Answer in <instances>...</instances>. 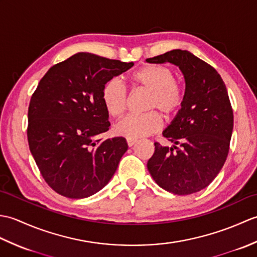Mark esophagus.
Segmentation results:
<instances>
[{
	"label": "esophagus",
	"instance_id": "esophagus-1",
	"mask_svg": "<svg viewBox=\"0 0 257 257\" xmlns=\"http://www.w3.org/2000/svg\"><path fill=\"white\" fill-rule=\"evenodd\" d=\"M136 143H137V139H134V138H127V144L129 147H133Z\"/></svg>",
	"mask_w": 257,
	"mask_h": 257
}]
</instances>
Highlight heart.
<instances>
[{
	"mask_svg": "<svg viewBox=\"0 0 257 257\" xmlns=\"http://www.w3.org/2000/svg\"><path fill=\"white\" fill-rule=\"evenodd\" d=\"M132 79L138 88L150 92L146 110L160 111L163 117L170 119L183 106L184 90L176 81V73L170 67L146 65L136 70ZM101 99L109 116L120 118L127 110L129 100L127 87L119 78L109 79L102 88ZM157 111L129 114L116 124L114 132L122 137L134 139L155 134L161 128V118Z\"/></svg>",
	"mask_w": 257,
	"mask_h": 257,
	"instance_id": "heart-1",
	"label": "heart"
}]
</instances>
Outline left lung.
<instances>
[{"label": "left lung", "instance_id": "obj_1", "mask_svg": "<svg viewBox=\"0 0 257 257\" xmlns=\"http://www.w3.org/2000/svg\"><path fill=\"white\" fill-rule=\"evenodd\" d=\"M146 61L177 65L185 79L183 106L162 134L174 146L155 143L147 167L168 192H199L215 179L230 150L233 109L224 81L215 68L188 51L173 50Z\"/></svg>", "mask_w": 257, "mask_h": 257}]
</instances>
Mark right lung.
<instances>
[{
    "label": "right lung",
    "instance_id": "obj_1",
    "mask_svg": "<svg viewBox=\"0 0 257 257\" xmlns=\"http://www.w3.org/2000/svg\"><path fill=\"white\" fill-rule=\"evenodd\" d=\"M134 63L77 53L43 76L29 106L27 140L43 179L56 193L83 199L101 190L128 149L110 128L103 86Z\"/></svg>",
    "mask_w": 257,
    "mask_h": 257
}]
</instances>
